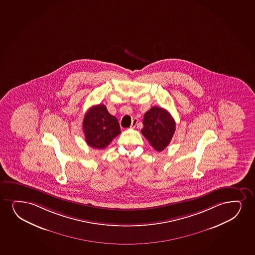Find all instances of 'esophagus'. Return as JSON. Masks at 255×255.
Listing matches in <instances>:
<instances>
[{
	"label": "esophagus",
	"instance_id": "34e87169",
	"mask_svg": "<svg viewBox=\"0 0 255 255\" xmlns=\"http://www.w3.org/2000/svg\"><path fill=\"white\" fill-rule=\"evenodd\" d=\"M137 123H138V119H133L132 121V123H131V128H135L136 125H137Z\"/></svg>",
	"mask_w": 255,
	"mask_h": 255
}]
</instances>
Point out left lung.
Wrapping results in <instances>:
<instances>
[{
	"label": "left lung",
	"instance_id": "1",
	"mask_svg": "<svg viewBox=\"0 0 255 255\" xmlns=\"http://www.w3.org/2000/svg\"><path fill=\"white\" fill-rule=\"evenodd\" d=\"M143 125L142 134L158 152H161L170 144L176 129V123L171 114L156 106L145 112Z\"/></svg>",
	"mask_w": 255,
	"mask_h": 255
}]
</instances>
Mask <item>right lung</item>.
I'll list each match as a JSON object with an SVG mask.
<instances>
[{
    "label": "right lung",
    "instance_id": "right-lung-1",
    "mask_svg": "<svg viewBox=\"0 0 255 255\" xmlns=\"http://www.w3.org/2000/svg\"><path fill=\"white\" fill-rule=\"evenodd\" d=\"M85 140L95 149L106 148L114 138L121 133L118 120L110 115L103 104L91 107L83 122Z\"/></svg>",
    "mask_w": 255,
    "mask_h": 255
}]
</instances>
